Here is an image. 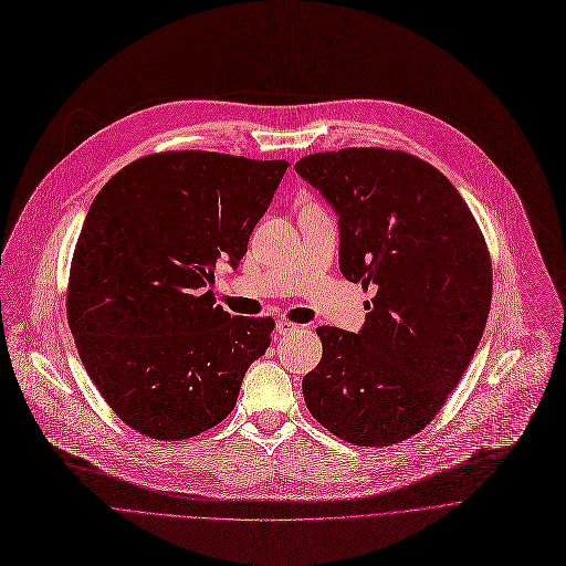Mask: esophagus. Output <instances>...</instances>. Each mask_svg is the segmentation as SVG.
Returning a JSON list of instances; mask_svg holds the SVG:
<instances>
[{
	"instance_id": "1",
	"label": "esophagus",
	"mask_w": 566,
	"mask_h": 566,
	"mask_svg": "<svg viewBox=\"0 0 566 566\" xmlns=\"http://www.w3.org/2000/svg\"><path fill=\"white\" fill-rule=\"evenodd\" d=\"M298 329V325H294V323H290V321H276V332L281 334V336H287V334H292V332H296Z\"/></svg>"
}]
</instances>
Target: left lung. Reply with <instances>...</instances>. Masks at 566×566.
<instances>
[{"instance_id":"left-lung-1","label":"left lung","mask_w":566,"mask_h":566,"mask_svg":"<svg viewBox=\"0 0 566 566\" xmlns=\"http://www.w3.org/2000/svg\"><path fill=\"white\" fill-rule=\"evenodd\" d=\"M338 218L342 274L375 285L355 334L321 325L318 366L303 377L312 417L355 446L421 430L467 373L493 296L478 222L441 171L390 149H342L294 165Z\"/></svg>"}]
</instances>
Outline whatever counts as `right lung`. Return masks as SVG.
Returning <instances> with one entry per match:
<instances>
[{"mask_svg": "<svg viewBox=\"0 0 566 566\" xmlns=\"http://www.w3.org/2000/svg\"><path fill=\"white\" fill-rule=\"evenodd\" d=\"M290 167L209 151L145 156L95 196L75 245L66 316L82 364L125 423L154 439L213 428L270 348L272 318L213 305Z\"/></svg>", "mask_w": 566, "mask_h": 566, "instance_id": "obj_1", "label": "right lung"}]
</instances>
